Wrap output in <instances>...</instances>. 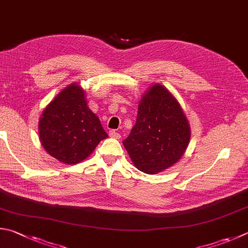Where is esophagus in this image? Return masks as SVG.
<instances>
[{"mask_svg":"<svg viewBox=\"0 0 248 248\" xmlns=\"http://www.w3.org/2000/svg\"><path fill=\"white\" fill-rule=\"evenodd\" d=\"M109 137L112 139H120V134L118 132H116L115 130H110L109 131Z\"/></svg>","mask_w":248,"mask_h":248,"instance_id":"esophagus-1","label":"esophagus"}]
</instances>
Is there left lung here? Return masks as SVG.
Returning <instances> with one entry per match:
<instances>
[{"mask_svg":"<svg viewBox=\"0 0 248 248\" xmlns=\"http://www.w3.org/2000/svg\"><path fill=\"white\" fill-rule=\"evenodd\" d=\"M190 139V124L181 105L167 88L155 83L142 95L137 123L123 143L140 171L156 174L178 163Z\"/></svg>","mask_w":248,"mask_h":248,"instance_id":"8db88e82","label":"left lung"}]
</instances>
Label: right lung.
Instances as JSON below:
<instances>
[{"label":"right lung","instance_id":"right-lung-1","mask_svg":"<svg viewBox=\"0 0 248 248\" xmlns=\"http://www.w3.org/2000/svg\"><path fill=\"white\" fill-rule=\"evenodd\" d=\"M107 137L98 117L89 108L84 90L76 82L49 102L39 120L40 142L62 164L84 160Z\"/></svg>","mask_w":248,"mask_h":248}]
</instances>
